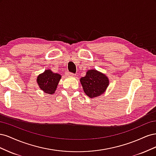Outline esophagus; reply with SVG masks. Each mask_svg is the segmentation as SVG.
Wrapping results in <instances>:
<instances>
[{
	"mask_svg": "<svg viewBox=\"0 0 156 156\" xmlns=\"http://www.w3.org/2000/svg\"><path fill=\"white\" fill-rule=\"evenodd\" d=\"M66 75L67 76H71V77H72V76H73V75H74L73 73H70V72H67L66 73Z\"/></svg>",
	"mask_w": 156,
	"mask_h": 156,
	"instance_id": "esophagus-1",
	"label": "esophagus"
}]
</instances>
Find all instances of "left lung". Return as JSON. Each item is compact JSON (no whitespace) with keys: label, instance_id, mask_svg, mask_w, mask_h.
I'll return each mask as SVG.
<instances>
[{"label":"left lung","instance_id":"left-lung-1","mask_svg":"<svg viewBox=\"0 0 156 156\" xmlns=\"http://www.w3.org/2000/svg\"><path fill=\"white\" fill-rule=\"evenodd\" d=\"M80 82L84 93L90 98L102 95L109 85L107 75L94 69L88 70L85 76L80 79Z\"/></svg>","mask_w":156,"mask_h":156}]
</instances>
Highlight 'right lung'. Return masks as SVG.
<instances>
[{"label": "right lung", "mask_w": 156, "mask_h": 156, "mask_svg": "<svg viewBox=\"0 0 156 156\" xmlns=\"http://www.w3.org/2000/svg\"><path fill=\"white\" fill-rule=\"evenodd\" d=\"M61 79V75L46 69L37 77L36 81L39 88L47 94H53L56 91Z\"/></svg>", "instance_id": "right-lung-1"}]
</instances>
